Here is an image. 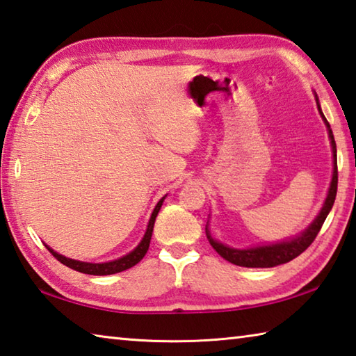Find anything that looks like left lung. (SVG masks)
<instances>
[{
  "instance_id": "obj_1",
  "label": "left lung",
  "mask_w": 356,
  "mask_h": 356,
  "mask_svg": "<svg viewBox=\"0 0 356 356\" xmlns=\"http://www.w3.org/2000/svg\"><path fill=\"white\" fill-rule=\"evenodd\" d=\"M317 100V95H316ZM317 106L318 111H321L322 118L325 120L328 127V135L331 140V147H333V155H334V170H333V179H331V185L328 190V196L325 200L323 207L321 210V213L317 215V218L314 222L306 229V231L301 234V236L295 237L292 240H287V242H281V243H275V245H268V246H257V248H250V250H236V248H229V246H225L220 242H216L212 237L206 227V234L210 245L212 248L218 252V254L226 259L227 262H231L234 265H238V267H248V268H268V267H275V265H281L286 262H291L292 259L300 256L308 246L314 242V238L317 237L318 231L322 229L323 221L327 220V215L330 213L331 207H333L334 200H336V191H337V161H336V143H334V136L333 131L330 129L328 120L325 119L323 113L321 110V105H318L317 100Z\"/></svg>"
}]
</instances>
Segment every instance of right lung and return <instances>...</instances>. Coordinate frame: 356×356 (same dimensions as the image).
I'll return each instance as SVG.
<instances>
[{
  "label": "right lung",
  "mask_w": 356,
  "mask_h": 356,
  "mask_svg": "<svg viewBox=\"0 0 356 356\" xmlns=\"http://www.w3.org/2000/svg\"><path fill=\"white\" fill-rule=\"evenodd\" d=\"M165 197H161L156 204L152 216H150L149 220V225H147V231L144 234V237L141 240V243L136 246V248L129 252L127 256L118 259V261H113V262H105V264H89V262H80V261H74V259H67L61 254H58L56 251H53L50 246H47V250L51 252L53 256H55L59 262L64 264L65 267H69L72 270H76V272L80 273H86V275H99V276H104V275H113V273H119V272H124V270H127L130 267H134L138 262L141 261V259L146 256V252L149 250V243H150V237H152V231H154V222H155V216L159 213V210L161 207V204H163Z\"/></svg>",
  "instance_id": "obj_1"
}]
</instances>
